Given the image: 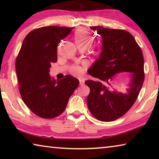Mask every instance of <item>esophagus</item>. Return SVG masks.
Here are the masks:
<instances>
[{
  "label": "esophagus",
  "mask_w": 159,
  "mask_h": 159,
  "mask_svg": "<svg viewBox=\"0 0 159 159\" xmlns=\"http://www.w3.org/2000/svg\"><path fill=\"white\" fill-rule=\"evenodd\" d=\"M79 83H80V85H82L84 84V83H85L84 79H79Z\"/></svg>",
  "instance_id": "34e87169"
}]
</instances>
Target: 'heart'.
<instances>
[{
    "label": "heart",
    "instance_id": "1",
    "mask_svg": "<svg viewBox=\"0 0 159 159\" xmlns=\"http://www.w3.org/2000/svg\"><path fill=\"white\" fill-rule=\"evenodd\" d=\"M74 41L76 43L77 48L79 49H86L89 48L90 49H95V45H94L93 43V39L91 37L89 32L85 29L80 28L74 32L73 36ZM85 71V68L80 65H73L71 66L69 69V72L71 74L74 76H80L83 74Z\"/></svg>",
    "mask_w": 159,
    "mask_h": 159
}]
</instances>
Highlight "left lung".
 <instances>
[{
    "label": "left lung",
    "mask_w": 159,
    "mask_h": 159,
    "mask_svg": "<svg viewBox=\"0 0 159 159\" xmlns=\"http://www.w3.org/2000/svg\"><path fill=\"white\" fill-rule=\"evenodd\" d=\"M102 38V52L88 70L96 80L85 83L90 88L87 98L89 111L97 119L113 121L125 114L134 102L144 80V57L140 47L130 33L122 29L90 26ZM131 72V83L125 94L111 91L110 81L119 72Z\"/></svg>",
    "instance_id": "left-lung-1"
}]
</instances>
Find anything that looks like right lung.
Wrapping results in <instances>:
<instances>
[{
    "label": "right lung",
    "mask_w": 159,
    "mask_h": 159,
    "mask_svg": "<svg viewBox=\"0 0 159 159\" xmlns=\"http://www.w3.org/2000/svg\"><path fill=\"white\" fill-rule=\"evenodd\" d=\"M74 27L43 26L26 35L16 59L19 90L31 111L43 118L62 114L79 80L66 75L57 81L49 75L51 64L57 60V44Z\"/></svg>",
    "instance_id": "obj_1"
}]
</instances>
